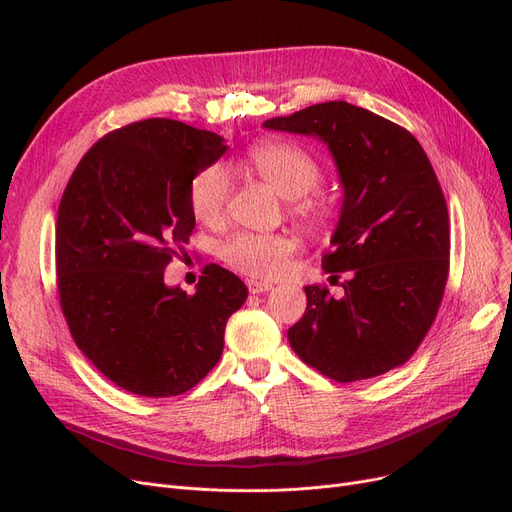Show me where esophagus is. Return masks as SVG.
I'll list each match as a JSON object with an SVG mask.
<instances>
[{"label": "esophagus", "instance_id": "obj_1", "mask_svg": "<svg viewBox=\"0 0 512 512\" xmlns=\"http://www.w3.org/2000/svg\"><path fill=\"white\" fill-rule=\"evenodd\" d=\"M246 287H249L251 293H266V291L272 289V283H263V280L249 278V280H246Z\"/></svg>", "mask_w": 512, "mask_h": 512}]
</instances>
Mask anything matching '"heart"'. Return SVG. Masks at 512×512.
Segmentation results:
<instances>
[{
    "label": "heart",
    "instance_id": "obj_1",
    "mask_svg": "<svg viewBox=\"0 0 512 512\" xmlns=\"http://www.w3.org/2000/svg\"><path fill=\"white\" fill-rule=\"evenodd\" d=\"M244 161L280 195L293 200V214L304 223L325 225L332 217V206L323 197L308 195L319 185L321 166L306 148L283 140H263L246 151ZM229 189L232 183L223 163H210L202 168L189 185L193 217L204 225H219L225 217ZM293 249V240L283 234L238 232L221 244L219 255L229 268L240 274L276 278L285 270Z\"/></svg>",
    "mask_w": 512,
    "mask_h": 512
}]
</instances>
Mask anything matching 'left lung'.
I'll use <instances>...</instances> for the list:
<instances>
[{"mask_svg":"<svg viewBox=\"0 0 512 512\" xmlns=\"http://www.w3.org/2000/svg\"><path fill=\"white\" fill-rule=\"evenodd\" d=\"M266 129L327 144L342 185L329 280L340 300L310 285L289 344L304 364L338 383L402 366L432 327L449 276V212L436 172L404 127L349 102L308 106Z\"/></svg>","mask_w":512,"mask_h":512,"instance_id":"left-lung-1","label":"left lung"}]
</instances>
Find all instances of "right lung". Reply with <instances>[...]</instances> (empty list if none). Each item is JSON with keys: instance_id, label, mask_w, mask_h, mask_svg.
Returning a JSON list of instances; mask_svg holds the SVG:
<instances>
[{"instance_id": "1", "label": "right lung", "mask_w": 512, "mask_h": 512, "mask_svg": "<svg viewBox=\"0 0 512 512\" xmlns=\"http://www.w3.org/2000/svg\"><path fill=\"white\" fill-rule=\"evenodd\" d=\"M219 134L146 119L97 140L63 191L55 261L63 317L106 378L144 398H170L217 366L227 319L249 289L217 263L187 293L163 270L195 227L193 176L223 157Z\"/></svg>"}]
</instances>
